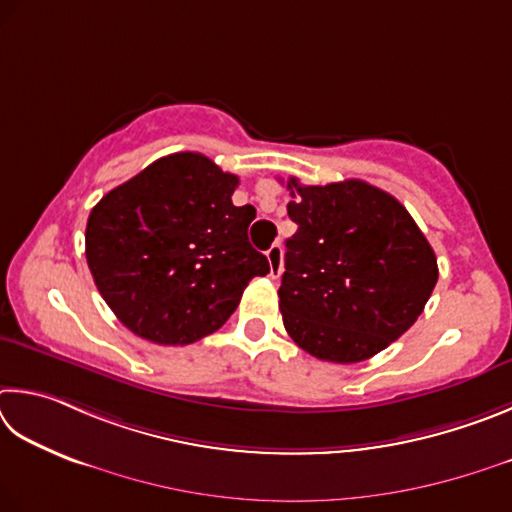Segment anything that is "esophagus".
<instances>
[{"mask_svg":"<svg viewBox=\"0 0 512 512\" xmlns=\"http://www.w3.org/2000/svg\"><path fill=\"white\" fill-rule=\"evenodd\" d=\"M267 261H270L272 276H281V272H283V247L279 245V242H274V245L267 249Z\"/></svg>","mask_w":512,"mask_h":512,"instance_id":"34e87169","label":"esophagus"}]
</instances>
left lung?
I'll return each mask as SVG.
<instances>
[{"mask_svg": "<svg viewBox=\"0 0 512 512\" xmlns=\"http://www.w3.org/2000/svg\"><path fill=\"white\" fill-rule=\"evenodd\" d=\"M279 308L288 335L317 360L355 364L384 351L425 310L438 281L432 245L396 197L362 179H288Z\"/></svg>", "mask_w": 512, "mask_h": 512, "instance_id": "8db88e82", "label": "left lung"}]
</instances>
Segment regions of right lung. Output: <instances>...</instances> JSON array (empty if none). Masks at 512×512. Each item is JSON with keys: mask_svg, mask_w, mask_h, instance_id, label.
I'll return each instance as SVG.
<instances>
[{"mask_svg": "<svg viewBox=\"0 0 512 512\" xmlns=\"http://www.w3.org/2000/svg\"><path fill=\"white\" fill-rule=\"evenodd\" d=\"M238 177L200 152H175L112 188L85 229L89 272L116 319L141 339L186 346L238 308L270 272L249 245L254 206H233Z\"/></svg>", "mask_w": 512, "mask_h": 512, "instance_id": "obj_1", "label": "right lung"}]
</instances>
